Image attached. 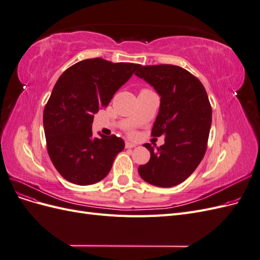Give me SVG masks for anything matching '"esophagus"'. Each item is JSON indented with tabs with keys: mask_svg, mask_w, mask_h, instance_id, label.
Wrapping results in <instances>:
<instances>
[{
	"mask_svg": "<svg viewBox=\"0 0 260 260\" xmlns=\"http://www.w3.org/2000/svg\"><path fill=\"white\" fill-rule=\"evenodd\" d=\"M124 146H125V148H132V147H136V144L135 143H131V142H125V144H124Z\"/></svg>",
	"mask_w": 260,
	"mask_h": 260,
	"instance_id": "1",
	"label": "esophagus"
}]
</instances>
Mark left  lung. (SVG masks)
<instances>
[{"label":"left lung","mask_w":260,"mask_h":260,"mask_svg":"<svg viewBox=\"0 0 260 260\" xmlns=\"http://www.w3.org/2000/svg\"><path fill=\"white\" fill-rule=\"evenodd\" d=\"M160 95L153 137L165 136V144L146 143L151 158L139 167L149 184L170 187L182 183L198 168L207 149L211 105L202 82L175 65L140 66L135 73Z\"/></svg>","instance_id":"left-lung-1"}]
</instances>
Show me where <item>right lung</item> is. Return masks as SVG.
<instances>
[{
	"instance_id": "add662e5",
	"label": "right lung",
	"mask_w": 260,
	"mask_h": 260,
	"mask_svg": "<svg viewBox=\"0 0 260 260\" xmlns=\"http://www.w3.org/2000/svg\"><path fill=\"white\" fill-rule=\"evenodd\" d=\"M141 65L89 58L66 69L44 107L46 148L62 178L78 185L104 179L124 148L115 135L92 137L94 114L109 104L116 91Z\"/></svg>"
}]
</instances>
